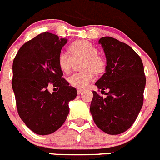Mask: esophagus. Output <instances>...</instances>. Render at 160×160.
Here are the masks:
<instances>
[{
    "instance_id": "34e87169",
    "label": "esophagus",
    "mask_w": 160,
    "mask_h": 160,
    "mask_svg": "<svg viewBox=\"0 0 160 160\" xmlns=\"http://www.w3.org/2000/svg\"><path fill=\"white\" fill-rule=\"evenodd\" d=\"M77 92H78V94H82V93L83 92V90H82V89H78Z\"/></svg>"
}]
</instances>
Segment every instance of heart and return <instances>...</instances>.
<instances>
[{
	"mask_svg": "<svg viewBox=\"0 0 160 160\" xmlns=\"http://www.w3.org/2000/svg\"><path fill=\"white\" fill-rule=\"evenodd\" d=\"M72 57L66 51H61L58 56V63L60 70L64 73H69L73 60L83 59L80 73H73L68 78L71 87L83 89L90 84L94 78V73H101L104 69V62L98 56V50L92 44L87 41H78L69 47Z\"/></svg>",
	"mask_w": 160,
	"mask_h": 160,
	"instance_id": "heart-1",
	"label": "heart"
}]
</instances>
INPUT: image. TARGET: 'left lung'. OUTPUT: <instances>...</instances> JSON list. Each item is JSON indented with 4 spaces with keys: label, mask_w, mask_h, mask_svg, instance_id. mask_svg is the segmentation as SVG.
Segmentation results:
<instances>
[{
    "label": "left lung",
    "mask_w": 160,
    "mask_h": 160,
    "mask_svg": "<svg viewBox=\"0 0 160 160\" xmlns=\"http://www.w3.org/2000/svg\"><path fill=\"white\" fill-rule=\"evenodd\" d=\"M98 44L105 53L107 66L95 85L107 97L93 91L90 113L100 130L118 135L131 128L142 107L146 86L143 65L132 48L117 39L102 37Z\"/></svg>",
    "instance_id": "8db88e82"
}]
</instances>
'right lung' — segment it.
<instances>
[{
    "label": "right lung",
    "mask_w": 160,
    "mask_h": 160,
    "mask_svg": "<svg viewBox=\"0 0 160 160\" xmlns=\"http://www.w3.org/2000/svg\"><path fill=\"white\" fill-rule=\"evenodd\" d=\"M67 43L50 32H43L20 48L12 63V87L20 118L40 135L52 134L67 118L69 102L77 90L63 78L58 56ZM49 83L59 89L49 93Z\"/></svg>",
    "instance_id": "1"
}]
</instances>
